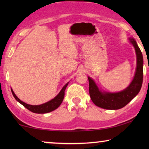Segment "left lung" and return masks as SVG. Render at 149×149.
<instances>
[{
    "label": "left lung",
    "instance_id": "obj_1",
    "mask_svg": "<svg viewBox=\"0 0 149 149\" xmlns=\"http://www.w3.org/2000/svg\"><path fill=\"white\" fill-rule=\"evenodd\" d=\"M130 39L135 47L137 54V68L134 78L129 87L118 93H102L99 91L94 81L88 77L90 97L97 107L107 110L120 109L127 105L140 91L143 79V54L135 40Z\"/></svg>",
    "mask_w": 149,
    "mask_h": 149
}]
</instances>
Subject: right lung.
Returning a JSON list of instances; mask_svg holds the SVG:
<instances>
[{
    "label": "right lung",
    "mask_w": 149,
    "mask_h": 149,
    "mask_svg": "<svg viewBox=\"0 0 149 149\" xmlns=\"http://www.w3.org/2000/svg\"><path fill=\"white\" fill-rule=\"evenodd\" d=\"M68 83L65 85V86L62 88V90L60 91L59 94L56 97L54 98L53 99H52L50 101L47 102L45 104H42L41 105H30L28 104H26V103L22 101L21 100H19L18 98L17 97V96L15 95L12 89H11L12 95L14 97L15 99L18 101L20 104H22L24 106V107H26L27 109L31 111V112L33 113H37V114H45V113H48L50 112H52V111L54 110L55 109L59 107V106L61 104V103L63 101V99H64V91L65 88H66Z\"/></svg>",
    "instance_id": "add662e5"
}]
</instances>
